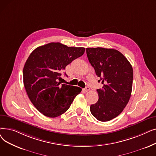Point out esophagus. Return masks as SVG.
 Segmentation results:
<instances>
[{"label": "esophagus", "instance_id": "obj_1", "mask_svg": "<svg viewBox=\"0 0 156 156\" xmlns=\"http://www.w3.org/2000/svg\"><path fill=\"white\" fill-rule=\"evenodd\" d=\"M83 90H84L85 92H88V91L90 90V87H88V86L86 87L83 89Z\"/></svg>", "mask_w": 156, "mask_h": 156}]
</instances>
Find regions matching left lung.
I'll list each match as a JSON object with an SVG mask.
<instances>
[{
	"instance_id": "obj_1",
	"label": "left lung",
	"mask_w": 156,
	"mask_h": 156,
	"mask_svg": "<svg viewBox=\"0 0 156 156\" xmlns=\"http://www.w3.org/2000/svg\"><path fill=\"white\" fill-rule=\"evenodd\" d=\"M88 59L103 85L97 89L99 100L90 105L92 115L108 121L123 111L131 97L133 71L128 59L118 51L102 47L87 48Z\"/></svg>"
}]
</instances>
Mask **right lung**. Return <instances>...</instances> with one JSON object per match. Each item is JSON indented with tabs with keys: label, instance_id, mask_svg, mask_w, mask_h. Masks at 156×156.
Masks as SVG:
<instances>
[{
	"label": "right lung",
	"instance_id": "1",
	"mask_svg": "<svg viewBox=\"0 0 156 156\" xmlns=\"http://www.w3.org/2000/svg\"><path fill=\"white\" fill-rule=\"evenodd\" d=\"M85 51L84 47L52 42L37 47L30 54L23 68V83L30 100L44 116L61 115L81 92L80 87L62 84L61 73Z\"/></svg>",
	"mask_w": 156,
	"mask_h": 156
}]
</instances>
